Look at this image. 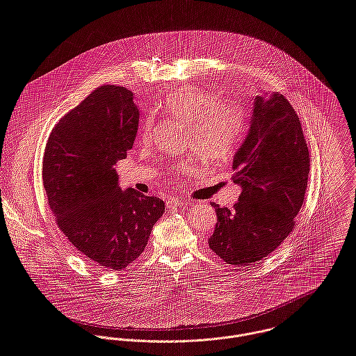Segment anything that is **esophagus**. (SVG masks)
<instances>
[{"instance_id": "1", "label": "esophagus", "mask_w": 356, "mask_h": 356, "mask_svg": "<svg viewBox=\"0 0 356 356\" xmlns=\"http://www.w3.org/2000/svg\"><path fill=\"white\" fill-rule=\"evenodd\" d=\"M184 206V202L178 197H170L167 200V209H174V207H181Z\"/></svg>"}]
</instances>
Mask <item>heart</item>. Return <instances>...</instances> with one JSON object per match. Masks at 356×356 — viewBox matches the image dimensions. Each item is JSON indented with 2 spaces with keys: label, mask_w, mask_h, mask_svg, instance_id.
I'll return each mask as SVG.
<instances>
[{
  "label": "heart",
  "mask_w": 356,
  "mask_h": 356,
  "mask_svg": "<svg viewBox=\"0 0 356 356\" xmlns=\"http://www.w3.org/2000/svg\"><path fill=\"white\" fill-rule=\"evenodd\" d=\"M160 109L191 127L193 149L213 163L224 161L236 152L247 124L245 113L237 105L220 104L217 95L192 86L172 91ZM152 127L150 120L142 125L143 140L150 138ZM182 170L186 171L188 165Z\"/></svg>",
  "instance_id": "1"
}]
</instances>
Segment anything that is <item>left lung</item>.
Wrapping results in <instances>:
<instances>
[{"mask_svg": "<svg viewBox=\"0 0 356 356\" xmlns=\"http://www.w3.org/2000/svg\"><path fill=\"white\" fill-rule=\"evenodd\" d=\"M247 135L234 156L241 188L234 210L211 203L217 225L209 247L225 262L248 266L293 231L305 196L309 152L301 122L277 92L254 98Z\"/></svg>", "mask_w": 356, "mask_h": 356, "instance_id": "obj_1", "label": "left lung"}]
</instances>
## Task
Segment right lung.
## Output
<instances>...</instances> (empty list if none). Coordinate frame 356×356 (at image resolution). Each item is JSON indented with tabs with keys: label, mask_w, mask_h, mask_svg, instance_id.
<instances>
[{
	"label": "right lung",
	"mask_w": 356,
	"mask_h": 356,
	"mask_svg": "<svg viewBox=\"0 0 356 356\" xmlns=\"http://www.w3.org/2000/svg\"><path fill=\"white\" fill-rule=\"evenodd\" d=\"M134 94L102 86L51 131L42 181L49 209L76 251L105 270H122L145 250L164 202L122 191L115 164L134 145Z\"/></svg>",
	"instance_id": "1"
}]
</instances>
